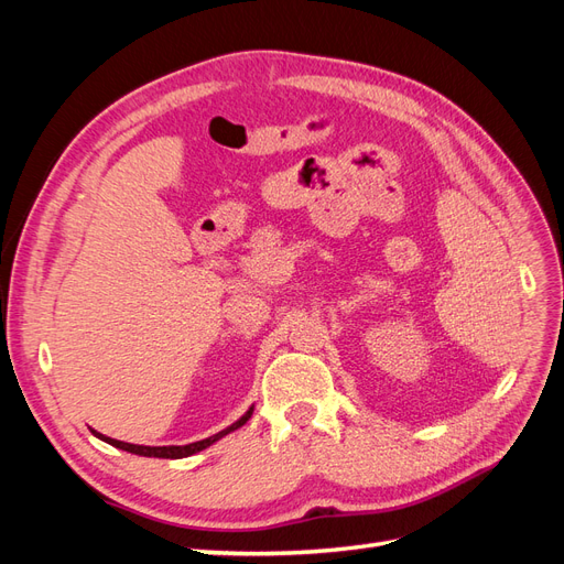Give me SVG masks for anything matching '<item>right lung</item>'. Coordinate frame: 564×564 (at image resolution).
Instances as JSON below:
<instances>
[{"mask_svg": "<svg viewBox=\"0 0 564 564\" xmlns=\"http://www.w3.org/2000/svg\"><path fill=\"white\" fill-rule=\"evenodd\" d=\"M251 412H253V406L249 409V412H247V414H245L240 421H235L232 425H228L226 431H220V433H216V435H212V437H207V440L193 442V445H183V447H145V445H129V442H119V440H112V437L100 435V433H96V431H94V435H96V437H100V440H104V442H108V445H112V447H117V449H124V452L139 454V456H155V458H183V456H191V454H197V452H202V449H207L209 445H214L216 440H220V437H224V435H228V433H232V431L240 429V425H245V423L251 419Z\"/></svg>", "mask_w": 564, "mask_h": 564, "instance_id": "right-lung-1", "label": "right lung"}]
</instances>
